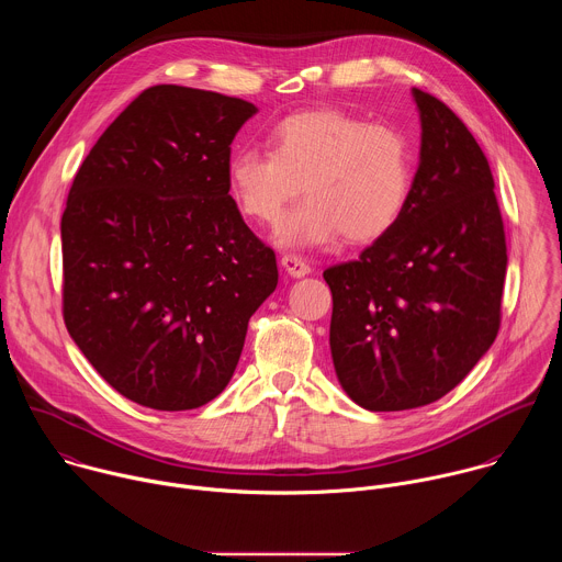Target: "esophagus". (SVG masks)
I'll use <instances>...</instances> for the list:
<instances>
[{"mask_svg": "<svg viewBox=\"0 0 562 562\" xmlns=\"http://www.w3.org/2000/svg\"><path fill=\"white\" fill-rule=\"evenodd\" d=\"M282 267H284V271H286L289 276H293V278H304V276L311 273L308 262H306L302 256H295V254L282 256Z\"/></svg>", "mask_w": 562, "mask_h": 562, "instance_id": "esophagus-1", "label": "esophagus"}]
</instances>
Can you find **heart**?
Returning <instances> with one entry per match:
<instances>
[{"mask_svg":"<svg viewBox=\"0 0 562 562\" xmlns=\"http://www.w3.org/2000/svg\"><path fill=\"white\" fill-rule=\"evenodd\" d=\"M226 184L237 211L265 226L280 224L304 189L308 200L278 233L286 247L327 245L338 235L364 245L405 215L414 150L397 126L336 109L300 111L273 126L269 150H235Z\"/></svg>","mask_w":562,"mask_h":562,"instance_id":"obj_1","label":"heart"}]
</instances>
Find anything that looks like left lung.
<instances>
[{
    "mask_svg": "<svg viewBox=\"0 0 562 562\" xmlns=\"http://www.w3.org/2000/svg\"><path fill=\"white\" fill-rule=\"evenodd\" d=\"M414 98L423 144L405 215L325 271L334 367L369 412L436 403L487 353L503 317L507 243L487 157L445 102Z\"/></svg>",
    "mask_w": 562,
    "mask_h": 562,
    "instance_id": "8db88e82",
    "label": "left lung"
}]
</instances>
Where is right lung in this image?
Listing matches in <instances>:
<instances>
[{
    "mask_svg": "<svg viewBox=\"0 0 562 562\" xmlns=\"http://www.w3.org/2000/svg\"><path fill=\"white\" fill-rule=\"evenodd\" d=\"M258 109L176 85L142 91L75 173L61 215L64 325L124 397L202 407L228 384L276 254L228 195L231 142Z\"/></svg>",
    "mask_w": 562,
    "mask_h": 562,
    "instance_id": "right-lung-1",
    "label": "right lung"
}]
</instances>
